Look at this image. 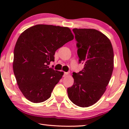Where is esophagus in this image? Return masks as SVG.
Returning a JSON list of instances; mask_svg holds the SVG:
<instances>
[{
	"mask_svg": "<svg viewBox=\"0 0 129 129\" xmlns=\"http://www.w3.org/2000/svg\"><path fill=\"white\" fill-rule=\"evenodd\" d=\"M69 75V73H66V72H64V74H63V76L65 77V76Z\"/></svg>",
	"mask_w": 129,
	"mask_h": 129,
	"instance_id": "34e87169",
	"label": "esophagus"
}]
</instances>
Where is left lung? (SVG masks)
Here are the masks:
<instances>
[{
    "label": "left lung",
    "instance_id": "obj_1",
    "mask_svg": "<svg viewBox=\"0 0 129 129\" xmlns=\"http://www.w3.org/2000/svg\"><path fill=\"white\" fill-rule=\"evenodd\" d=\"M77 41L79 62L84 68L73 73L74 84L67 88L68 96L74 104L88 107L104 93L112 75L114 53L107 36L93 29H73Z\"/></svg>",
    "mask_w": 129,
    "mask_h": 129
}]
</instances>
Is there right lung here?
<instances>
[{
  "label": "right lung",
  "mask_w": 129,
  "mask_h": 129,
  "mask_svg": "<svg viewBox=\"0 0 129 129\" xmlns=\"http://www.w3.org/2000/svg\"><path fill=\"white\" fill-rule=\"evenodd\" d=\"M74 39L67 27L36 25L24 31L16 43L13 69L20 91L34 103L50 98L63 72L49 68L56 50Z\"/></svg>",
  "instance_id": "right-lung-1"
}]
</instances>
